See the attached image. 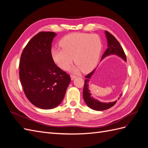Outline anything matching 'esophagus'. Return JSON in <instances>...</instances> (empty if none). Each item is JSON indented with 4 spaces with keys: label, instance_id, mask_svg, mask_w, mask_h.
<instances>
[{
    "label": "esophagus",
    "instance_id": "esophagus-1",
    "mask_svg": "<svg viewBox=\"0 0 148 148\" xmlns=\"http://www.w3.org/2000/svg\"><path fill=\"white\" fill-rule=\"evenodd\" d=\"M70 77H71V79H73L74 78H75L77 77H76L75 75H70Z\"/></svg>",
    "mask_w": 148,
    "mask_h": 148
}]
</instances>
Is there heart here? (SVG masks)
Wrapping results in <instances>:
<instances>
[{"mask_svg":"<svg viewBox=\"0 0 148 148\" xmlns=\"http://www.w3.org/2000/svg\"><path fill=\"white\" fill-rule=\"evenodd\" d=\"M60 49L53 48L51 55L53 62L63 70H68L74 60L77 65L73 69L75 72L82 69L89 72L96 65L102 51L99 36L83 33H71L62 38Z\"/></svg>","mask_w":148,"mask_h":148,"instance_id":"1","label":"heart"}]
</instances>
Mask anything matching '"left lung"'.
I'll return each instance as SVG.
<instances>
[{
    "label": "left lung",
    "mask_w": 148,
    "mask_h": 148,
    "mask_svg": "<svg viewBox=\"0 0 148 148\" xmlns=\"http://www.w3.org/2000/svg\"><path fill=\"white\" fill-rule=\"evenodd\" d=\"M105 33L107 40V44H108V47L106 49L104 54L102 55L101 60L104 59L105 57L114 54L122 58L125 61H127V57L123 51V49L122 46H120V44L117 40V39L107 31H105ZM95 70H94L91 73H89L85 77L86 79L84 80L83 96L84 102H86V104L91 109L95 110H104L108 109L114 106L117 101L108 103L102 102L97 101V99H95L91 96L92 95L90 93V91L89 90V82L90 81V79L94 72H95ZM121 96H122V95H121Z\"/></svg>",
    "instance_id": "8db88e82"
}]
</instances>
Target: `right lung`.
Instances as JSON below:
<instances>
[{
    "mask_svg": "<svg viewBox=\"0 0 148 148\" xmlns=\"http://www.w3.org/2000/svg\"><path fill=\"white\" fill-rule=\"evenodd\" d=\"M54 32H40L31 39L21 55L20 79L26 97L36 107L51 109L63 101L71 79L51 55Z\"/></svg>",
    "mask_w": 148,
    "mask_h": 148,
    "instance_id": "add662e5",
    "label": "right lung"
}]
</instances>
